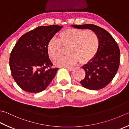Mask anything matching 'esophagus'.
I'll return each instance as SVG.
<instances>
[{
  "instance_id": "1",
  "label": "esophagus",
  "mask_w": 129,
  "mask_h": 129,
  "mask_svg": "<svg viewBox=\"0 0 129 129\" xmlns=\"http://www.w3.org/2000/svg\"><path fill=\"white\" fill-rule=\"evenodd\" d=\"M66 68L68 71H73L74 70V68L73 67H66Z\"/></svg>"
}]
</instances>
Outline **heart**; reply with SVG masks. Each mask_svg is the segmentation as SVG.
Returning a JSON list of instances; mask_svg holds the SVG:
<instances>
[{"label": "heart", "mask_w": 129, "mask_h": 129, "mask_svg": "<svg viewBox=\"0 0 129 129\" xmlns=\"http://www.w3.org/2000/svg\"><path fill=\"white\" fill-rule=\"evenodd\" d=\"M68 48L66 56L55 62L57 66L69 67L80 61L81 64L91 62L99 51L100 40L98 35L91 30L67 28L59 34V39L52 38L47 45L48 57L56 60L61 56L63 48Z\"/></svg>", "instance_id": "obj_1"}]
</instances>
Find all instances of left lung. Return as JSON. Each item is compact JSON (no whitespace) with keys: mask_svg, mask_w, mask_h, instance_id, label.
I'll list each match as a JSON object with an SVG mask.
<instances>
[{"mask_svg":"<svg viewBox=\"0 0 129 129\" xmlns=\"http://www.w3.org/2000/svg\"><path fill=\"white\" fill-rule=\"evenodd\" d=\"M72 26L77 29H90L96 33L100 40L96 56L82 66L86 76L80 81L81 85L92 90L104 88L114 78L119 69L120 52L117 43L108 31L98 25L87 24Z\"/></svg>","mask_w":129,"mask_h":129,"instance_id":"obj_1","label":"left lung"}]
</instances>
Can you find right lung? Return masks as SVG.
<instances>
[{"instance_id":"obj_1","label":"right lung","mask_w":129,"mask_h":129,"mask_svg":"<svg viewBox=\"0 0 129 129\" xmlns=\"http://www.w3.org/2000/svg\"><path fill=\"white\" fill-rule=\"evenodd\" d=\"M62 27L40 26L20 37L15 44L10 53L9 66L13 78L23 90L41 92L55 77L59 68L51 67L53 64L47 45Z\"/></svg>"}]
</instances>
